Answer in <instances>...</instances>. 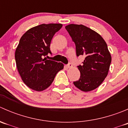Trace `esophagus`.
I'll list each match as a JSON object with an SVG mask.
<instances>
[{
	"label": "esophagus",
	"instance_id": "1",
	"mask_svg": "<svg viewBox=\"0 0 128 128\" xmlns=\"http://www.w3.org/2000/svg\"><path fill=\"white\" fill-rule=\"evenodd\" d=\"M66 67L68 68H72V64H70V63H69V64H68V65L66 66Z\"/></svg>",
	"mask_w": 128,
	"mask_h": 128
}]
</instances>
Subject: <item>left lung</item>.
I'll return each instance as SVG.
<instances>
[{
	"mask_svg": "<svg viewBox=\"0 0 128 128\" xmlns=\"http://www.w3.org/2000/svg\"><path fill=\"white\" fill-rule=\"evenodd\" d=\"M66 29L75 42L77 56L86 57L83 64L77 66L80 76L74 84L82 91H92L101 85L109 71L112 57L106 43L98 33L83 24H70Z\"/></svg>",
	"mask_w": 128,
	"mask_h": 128,
	"instance_id": "obj_1",
	"label": "left lung"
}]
</instances>
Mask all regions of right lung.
Masks as SVG:
<instances>
[{"mask_svg":"<svg viewBox=\"0 0 128 128\" xmlns=\"http://www.w3.org/2000/svg\"><path fill=\"white\" fill-rule=\"evenodd\" d=\"M60 24H41L28 30L21 37L15 54L16 68L23 82L35 91L50 87L64 64L48 60L50 44Z\"/></svg>","mask_w":128,"mask_h":128,"instance_id":"right-lung-1","label":"right lung"}]
</instances>
